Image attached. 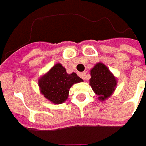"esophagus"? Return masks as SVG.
<instances>
[{
    "label": "esophagus",
    "instance_id": "esophagus-1",
    "mask_svg": "<svg viewBox=\"0 0 146 146\" xmlns=\"http://www.w3.org/2000/svg\"><path fill=\"white\" fill-rule=\"evenodd\" d=\"M79 76H80V77L82 78L83 80H85V79H86V73H85V72H81V73H80Z\"/></svg>",
    "mask_w": 146,
    "mask_h": 146
}]
</instances>
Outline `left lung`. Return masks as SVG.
<instances>
[{
	"label": "left lung",
	"mask_w": 146,
	"mask_h": 146,
	"mask_svg": "<svg viewBox=\"0 0 146 146\" xmlns=\"http://www.w3.org/2000/svg\"><path fill=\"white\" fill-rule=\"evenodd\" d=\"M89 84L98 95L99 101H106L114 93L117 86V78L102 62H98L90 70Z\"/></svg>",
	"instance_id": "1"
}]
</instances>
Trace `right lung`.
Listing matches in <instances>:
<instances>
[{"label": "right lung", "instance_id": "right-lung-1", "mask_svg": "<svg viewBox=\"0 0 146 146\" xmlns=\"http://www.w3.org/2000/svg\"><path fill=\"white\" fill-rule=\"evenodd\" d=\"M83 81L75 72L68 74L61 63H57L38 80L40 93L53 104H62L68 98L70 87Z\"/></svg>", "mask_w": 146, "mask_h": 146}]
</instances>
